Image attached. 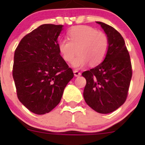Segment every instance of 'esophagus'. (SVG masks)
Returning a JSON list of instances; mask_svg holds the SVG:
<instances>
[{
	"mask_svg": "<svg viewBox=\"0 0 145 145\" xmlns=\"http://www.w3.org/2000/svg\"><path fill=\"white\" fill-rule=\"evenodd\" d=\"M74 76H76V77H78V76H80L81 75V73L79 72V71L77 70H74Z\"/></svg>",
	"mask_w": 145,
	"mask_h": 145,
	"instance_id": "esophagus-1",
	"label": "esophagus"
}]
</instances>
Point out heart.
<instances>
[{"label": "heart", "instance_id": "b5f03b06", "mask_svg": "<svg viewBox=\"0 0 145 145\" xmlns=\"http://www.w3.org/2000/svg\"><path fill=\"white\" fill-rule=\"evenodd\" d=\"M67 35L69 39H61L58 45L65 61L71 63L77 53L78 56L73 62L74 67H83L88 63L95 66L104 61L109 48L108 38L104 33L82 25L69 30Z\"/></svg>", "mask_w": 145, "mask_h": 145}]
</instances>
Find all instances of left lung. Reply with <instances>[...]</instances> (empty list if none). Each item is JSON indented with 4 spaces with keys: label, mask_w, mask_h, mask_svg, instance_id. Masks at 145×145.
<instances>
[{
    "label": "left lung",
    "mask_w": 145,
    "mask_h": 145,
    "mask_svg": "<svg viewBox=\"0 0 145 145\" xmlns=\"http://www.w3.org/2000/svg\"><path fill=\"white\" fill-rule=\"evenodd\" d=\"M109 40V48L104 61L82 74L86 84L83 96L86 103L101 114L112 112L127 99L132 76L129 52L121 35L112 26L96 22Z\"/></svg>",
    "instance_id": "1"
}]
</instances>
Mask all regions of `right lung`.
<instances>
[{
	"mask_svg": "<svg viewBox=\"0 0 145 145\" xmlns=\"http://www.w3.org/2000/svg\"><path fill=\"white\" fill-rule=\"evenodd\" d=\"M63 27L41 25L24 36L15 51L13 78L18 97L35 114H44L54 109L74 78L58 47Z\"/></svg>",
	"mask_w": 145,
	"mask_h": 145,
	"instance_id": "obj_1",
	"label": "right lung"
}]
</instances>
